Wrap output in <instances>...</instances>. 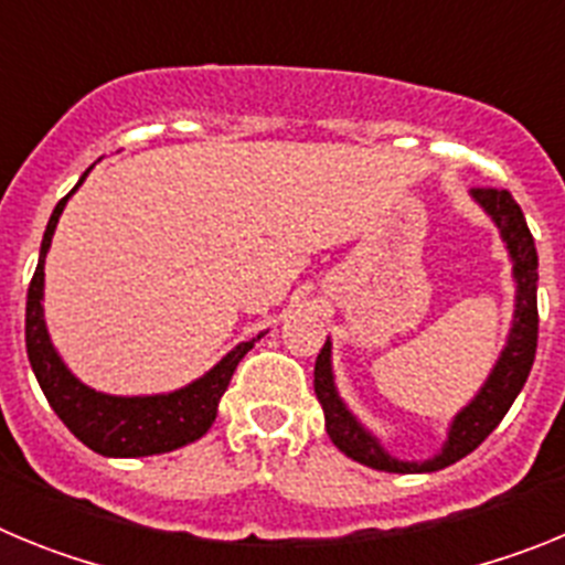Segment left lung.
I'll return each instance as SVG.
<instances>
[{
  "label": "left lung",
  "instance_id": "obj_1",
  "mask_svg": "<svg viewBox=\"0 0 565 565\" xmlns=\"http://www.w3.org/2000/svg\"><path fill=\"white\" fill-rule=\"evenodd\" d=\"M469 198L478 203L489 221L495 223L498 234L503 239V248L512 263V279H515V306H512V326H509L507 344L498 353L495 364L478 393L463 404L452 416L447 427L441 450L424 461H407L396 458L376 433H371L359 422L356 413L339 396L337 376H333V342L326 339V348L319 351L313 364V393H317L322 413H326L328 438L353 461L364 467L379 469V472H436V469L450 467L461 461L463 456L476 450L478 444L495 430L518 393L526 384L532 362L537 351V248L532 232L526 226L521 206L507 189H472Z\"/></svg>",
  "mask_w": 565,
  "mask_h": 565
}]
</instances>
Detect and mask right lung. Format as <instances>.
Instances as JSON below:
<instances>
[{
    "instance_id": "obj_1",
    "label": "right lung",
    "mask_w": 565,
    "mask_h": 565,
    "mask_svg": "<svg viewBox=\"0 0 565 565\" xmlns=\"http://www.w3.org/2000/svg\"><path fill=\"white\" fill-rule=\"evenodd\" d=\"M93 169V167H89ZM87 172L78 178L73 192L56 203L44 228L39 266L28 288V313H24V344H28L30 367L36 373L39 387L56 416L67 424V430L87 444L89 450L107 458H143L172 452L178 447L198 441L209 433L217 418V404L237 371L239 359L246 356L263 333L248 342L234 344L221 362L209 367L203 376L169 393H147V396H113L84 384L76 373L64 364L62 353L50 339L44 322V259L56 234L58 217Z\"/></svg>"
}]
</instances>
